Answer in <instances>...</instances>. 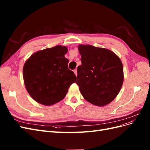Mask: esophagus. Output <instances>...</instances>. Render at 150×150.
Listing matches in <instances>:
<instances>
[{
	"label": "esophagus",
	"instance_id": "34e87169",
	"mask_svg": "<svg viewBox=\"0 0 150 150\" xmlns=\"http://www.w3.org/2000/svg\"><path fill=\"white\" fill-rule=\"evenodd\" d=\"M74 74H76V76L78 75V72H77V69H76L74 70Z\"/></svg>",
	"mask_w": 150,
	"mask_h": 150
}]
</instances>
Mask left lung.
Wrapping results in <instances>:
<instances>
[{
	"instance_id": "8db88e82",
	"label": "left lung",
	"mask_w": 150,
	"mask_h": 150,
	"mask_svg": "<svg viewBox=\"0 0 150 150\" xmlns=\"http://www.w3.org/2000/svg\"><path fill=\"white\" fill-rule=\"evenodd\" d=\"M81 56L76 83L86 101L98 106L112 102L123 83V67L120 57L110 50L79 45Z\"/></svg>"
}]
</instances>
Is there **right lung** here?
Masks as SVG:
<instances>
[{"mask_svg":"<svg viewBox=\"0 0 150 150\" xmlns=\"http://www.w3.org/2000/svg\"><path fill=\"white\" fill-rule=\"evenodd\" d=\"M67 51L59 45L36 52L25 61L24 84L36 102L45 106L59 102L76 82V76L68 69L69 60L64 57Z\"/></svg>","mask_w":150,"mask_h":150,"instance_id":"add662e5","label":"right lung"}]
</instances>
